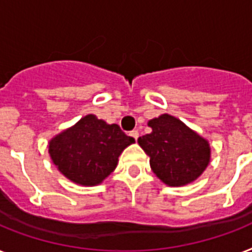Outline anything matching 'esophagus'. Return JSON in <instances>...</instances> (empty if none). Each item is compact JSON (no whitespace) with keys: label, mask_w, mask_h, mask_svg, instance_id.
Segmentation results:
<instances>
[{"label":"esophagus","mask_w":252,"mask_h":252,"mask_svg":"<svg viewBox=\"0 0 252 252\" xmlns=\"http://www.w3.org/2000/svg\"><path fill=\"white\" fill-rule=\"evenodd\" d=\"M129 136L133 137V138H134V140L137 141V138H138V130H136V129L130 130V132H129Z\"/></svg>","instance_id":"esophagus-1"}]
</instances>
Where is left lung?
<instances>
[{"label":"left lung","instance_id":"left-lung-1","mask_svg":"<svg viewBox=\"0 0 252 252\" xmlns=\"http://www.w3.org/2000/svg\"><path fill=\"white\" fill-rule=\"evenodd\" d=\"M151 133L138 138L150 157V167L169 186L197 180L210 161V145L204 138L168 114L150 120Z\"/></svg>","mask_w":252,"mask_h":252}]
</instances>
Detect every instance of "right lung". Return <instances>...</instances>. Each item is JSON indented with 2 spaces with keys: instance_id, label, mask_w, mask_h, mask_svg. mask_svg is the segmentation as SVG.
Wrapping results in <instances>:
<instances>
[{
  "instance_id": "obj_1",
  "label": "right lung",
  "mask_w": 252,
  "mask_h": 252,
  "mask_svg": "<svg viewBox=\"0 0 252 252\" xmlns=\"http://www.w3.org/2000/svg\"><path fill=\"white\" fill-rule=\"evenodd\" d=\"M133 142L134 138L126 136L119 126L87 115L55 136L49 144V153L67 179L93 186L115 169L122 151Z\"/></svg>"
}]
</instances>
